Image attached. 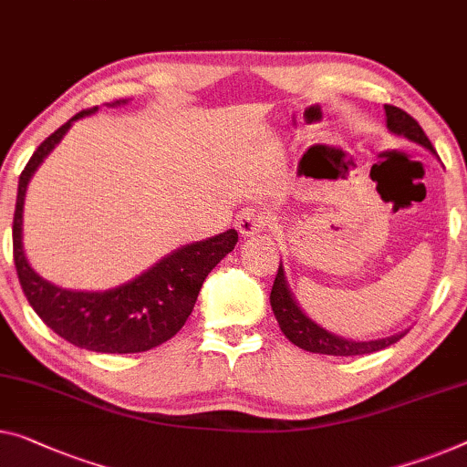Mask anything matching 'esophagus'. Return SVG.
<instances>
[{
  "mask_svg": "<svg viewBox=\"0 0 467 467\" xmlns=\"http://www.w3.org/2000/svg\"><path fill=\"white\" fill-rule=\"evenodd\" d=\"M234 226L241 236H254V234H260L262 231H266L270 226V218L260 210H243L239 215H236Z\"/></svg>",
  "mask_w": 467,
  "mask_h": 467,
  "instance_id": "34e87169",
  "label": "esophagus"
}]
</instances>
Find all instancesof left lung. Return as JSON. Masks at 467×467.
Masks as SVG:
<instances>
[{"label": "left lung", "mask_w": 467, "mask_h": 467, "mask_svg": "<svg viewBox=\"0 0 467 467\" xmlns=\"http://www.w3.org/2000/svg\"><path fill=\"white\" fill-rule=\"evenodd\" d=\"M386 128L392 131L394 136H402L407 140L428 149L432 155H436L432 142L428 140V136L423 134L421 125L417 123L411 115H407L405 110L399 107H389L386 104ZM270 306H273L275 318L285 337L291 344H296L302 350L315 352V354H329V357H360V354H373L384 350V348L392 346L405 336L407 331L396 333V336L381 337V339H368V342H357V339H346L336 333L327 331L325 327L312 321L300 308L296 296L291 294L287 276H285L283 262L278 266V273L275 278L273 291H270Z\"/></svg>", "instance_id": "8db88e82"}]
</instances>
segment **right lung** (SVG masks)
I'll use <instances>...</instances> for the list:
<instances>
[{
	"mask_svg": "<svg viewBox=\"0 0 467 467\" xmlns=\"http://www.w3.org/2000/svg\"><path fill=\"white\" fill-rule=\"evenodd\" d=\"M128 104V100H115ZM99 107L81 110L60 125L52 136L33 152L18 180L16 210L12 224L14 264L20 287L37 317L67 342L78 348L104 354H134L161 346L182 329L194 308L205 276L222 257L231 254L239 234L234 228L210 236L205 241L189 243L167 254L149 270L119 287L107 291H73L46 281L35 273L23 247V210L25 194L33 173L54 150L73 121L94 115Z\"/></svg>",
	"mask_w": 467,
	"mask_h": 467,
	"instance_id": "add662e5",
	"label": "right lung"
}]
</instances>
